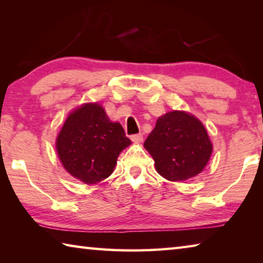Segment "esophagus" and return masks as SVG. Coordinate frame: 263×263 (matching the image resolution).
<instances>
[{"label":"esophagus","instance_id":"1","mask_svg":"<svg viewBox=\"0 0 263 263\" xmlns=\"http://www.w3.org/2000/svg\"><path fill=\"white\" fill-rule=\"evenodd\" d=\"M142 139H144V136H142L141 133H137V135L131 136V140L135 142V144H139V142L142 141Z\"/></svg>","mask_w":263,"mask_h":263}]
</instances>
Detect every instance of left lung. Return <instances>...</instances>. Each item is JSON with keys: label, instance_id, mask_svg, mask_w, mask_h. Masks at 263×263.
<instances>
[{"label": "left lung", "instance_id": "1", "mask_svg": "<svg viewBox=\"0 0 263 263\" xmlns=\"http://www.w3.org/2000/svg\"><path fill=\"white\" fill-rule=\"evenodd\" d=\"M144 146L159 174L169 181H185L199 174L212 153L205 127L184 111L159 117Z\"/></svg>", "mask_w": 263, "mask_h": 263}]
</instances>
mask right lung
<instances>
[{
	"label": "right lung",
	"instance_id": "add662e5",
	"mask_svg": "<svg viewBox=\"0 0 263 263\" xmlns=\"http://www.w3.org/2000/svg\"><path fill=\"white\" fill-rule=\"evenodd\" d=\"M131 144L119 123L101 105L84 104L68 116L57 139V152L70 175L95 184L112 174L117 158Z\"/></svg>",
	"mask_w": 263,
	"mask_h": 263
}]
</instances>
